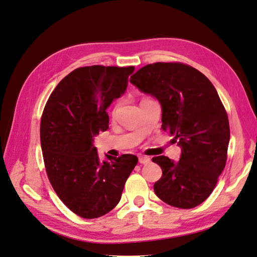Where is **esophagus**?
I'll use <instances>...</instances> for the list:
<instances>
[{
    "label": "esophagus",
    "instance_id": "obj_1",
    "mask_svg": "<svg viewBox=\"0 0 257 257\" xmlns=\"http://www.w3.org/2000/svg\"><path fill=\"white\" fill-rule=\"evenodd\" d=\"M139 161H140V164H142V165H147V164H149V162H150V158L149 157H145V156H143V157H140Z\"/></svg>",
    "mask_w": 257,
    "mask_h": 257
}]
</instances>
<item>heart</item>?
<instances>
[{
  "label": "heart",
  "mask_w": 257,
  "mask_h": 257,
  "mask_svg": "<svg viewBox=\"0 0 257 257\" xmlns=\"http://www.w3.org/2000/svg\"><path fill=\"white\" fill-rule=\"evenodd\" d=\"M115 112H116V107L114 108V110H113V111H112V114H115Z\"/></svg>",
  "instance_id": "heart-1"
}]
</instances>
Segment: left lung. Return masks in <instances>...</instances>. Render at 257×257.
Wrapping results in <instances>:
<instances>
[{
    "instance_id": "obj_1",
    "label": "left lung",
    "mask_w": 257,
    "mask_h": 257,
    "mask_svg": "<svg viewBox=\"0 0 257 257\" xmlns=\"http://www.w3.org/2000/svg\"><path fill=\"white\" fill-rule=\"evenodd\" d=\"M131 83L161 104V128L181 147L179 161L154 157L162 169L154 191L178 208H193L214 191L227 161L230 127L216 88L196 68L154 63L140 68Z\"/></svg>"
}]
</instances>
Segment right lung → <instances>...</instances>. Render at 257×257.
I'll use <instances>...</instances> for the list:
<instances>
[{
    "label": "right lung",
    "mask_w": 257,
    "mask_h": 257,
    "mask_svg": "<svg viewBox=\"0 0 257 257\" xmlns=\"http://www.w3.org/2000/svg\"><path fill=\"white\" fill-rule=\"evenodd\" d=\"M134 66L79 67L50 96L40 143L50 183L75 214L93 219L113 209L139 158L125 154L99 159L93 139L109 127L107 109L126 90Z\"/></svg>",
    "instance_id": "add662e5"
}]
</instances>
